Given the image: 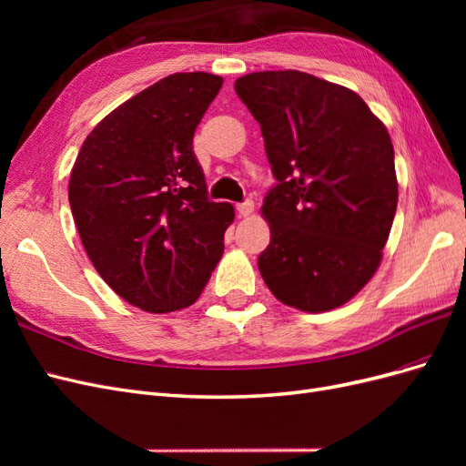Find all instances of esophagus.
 Wrapping results in <instances>:
<instances>
[{"label": "esophagus", "instance_id": "1", "mask_svg": "<svg viewBox=\"0 0 466 466\" xmlns=\"http://www.w3.org/2000/svg\"><path fill=\"white\" fill-rule=\"evenodd\" d=\"M237 211H238V216H241V218H247V216L252 214V211H255V202L245 200V202L237 206Z\"/></svg>", "mask_w": 466, "mask_h": 466}]
</instances>
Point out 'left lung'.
Segmentation results:
<instances>
[{"label":"left lung","mask_w":466,"mask_h":466,"mask_svg":"<svg viewBox=\"0 0 466 466\" xmlns=\"http://www.w3.org/2000/svg\"><path fill=\"white\" fill-rule=\"evenodd\" d=\"M235 91L278 180L262 204L272 233L262 279L299 311L340 307L377 272L397 211L385 124L354 91L295 69L243 76Z\"/></svg>","instance_id":"obj_1"}]
</instances>
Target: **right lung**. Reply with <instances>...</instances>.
I'll return each instance as SVG.
<instances>
[{
    "label": "right lung",
    "mask_w": 466,
    "mask_h": 466,
    "mask_svg": "<svg viewBox=\"0 0 466 466\" xmlns=\"http://www.w3.org/2000/svg\"><path fill=\"white\" fill-rule=\"evenodd\" d=\"M221 86L204 72L153 83L95 126L69 177V206L95 270L147 313L192 305L223 255L235 209L208 198L192 149Z\"/></svg>",
    "instance_id": "obj_1"
}]
</instances>
